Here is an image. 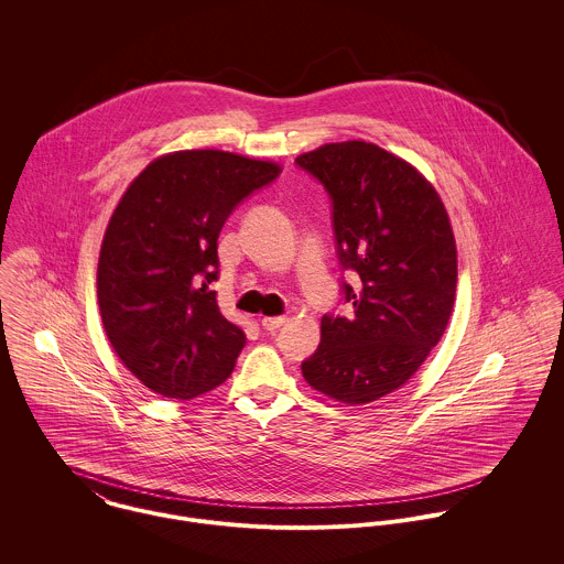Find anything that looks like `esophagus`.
<instances>
[{"label": "esophagus", "mask_w": 564, "mask_h": 564, "mask_svg": "<svg viewBox=\"0 0 564 564\" xmlns=\"http://www.w3.org/2000/svg\"><path fill=\"white\" fill-rule=\"evenodd\" d=\"M284 323H286V317H267V319H262V327H264L267 332H275V329H280Z\"/></svg>", "instance_id": "1"}]
</instances>
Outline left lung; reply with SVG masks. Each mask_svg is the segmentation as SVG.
<instances>
[{"instance_id":"8db88e82","label":"left lung","mask_w":564,"mask_h":564,"mask_svg":"<svg viewBox=\"0 0 564 564\" xmlns=\"http://www.w3.org/2000/svg\"><path fill=\"white\" fill-rule=\"evenodd\" d=\"M332 202L347 317L327 313L322 343L302 362L306 382L336 402L367 403L400 389L441 340L456 295V242L434 186L387 150L347 141L302 154Z\"/></svg>"}]
</instances>
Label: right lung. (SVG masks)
Here are the masks:
<instances>
[{"mask_svg":"<svg viewBox=\"0 0 564 564\" xmlns=\"http://www.w3.org/2000/svg\"><path fill=\"white\" fill-rule=\"evenodd\" d=\"M280 171L230 152H175L152 162L115 208L99 251V313L121 362L154 393L191 400L232 373L245 332L210 291L217 239Z\"/></svg>","mask_w":564,"mask_h":564,"instance_id":"right-lung-1","label":"right lung"}]
</instances>
